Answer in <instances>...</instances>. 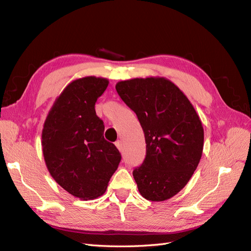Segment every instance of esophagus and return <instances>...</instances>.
<instances>
[{
  "mask_svg": "<svg viewBox=\"0 0 251 251\" xmlns=\"http://www.w3.org/2000/svg\"><path fill=\"white\" fill-rule=\"evenodd\" d=\"M115 146H116V148H117V149H119L120 152H123V143H122V141H117V142H115Z\"/></svg>",
  "mask_w": 251,
  "mask_h": 251,
  "instance_id": "34e87169",
  "label": "esophagus"
}]
</instances>
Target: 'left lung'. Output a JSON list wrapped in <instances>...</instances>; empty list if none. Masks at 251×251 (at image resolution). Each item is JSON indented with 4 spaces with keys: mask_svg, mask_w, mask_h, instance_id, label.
Wrapping results in <instances>:
<instances>
[{
    "mask_svg": "<svg viewBox=\"0 0 251 251\" xmlns=\"http://www.w3.org/2000/svg\"><path fill=\"white\" fill-rule=\"evenodd\" d=\"M115 88L145 132L147 155L132 173L138 190L148 201L172 199L189 182L201 161L204 128L199 114L166 77L126 79Z\"/></svg>",
    "mask_w": 251,
    "mask_h": 251,
    "instance_id": "1",
    "label": "left lung"
}]
</instances>
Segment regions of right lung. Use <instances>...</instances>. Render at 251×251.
I'll return each instance as SVG.
<instances>
[{"instance_id": "obj_1", "label": "right lung", "mask_w": 251, "mask_h": 251, "mask_svg": "<svg viewBox=\"0 0 251 251\" xmlns=\"http://www.w3.org/2000/svg\"><path fill=\"white\" fill-rule=\"evenodd\" d=\"M109 79L84 76L69 83L56 98L42 130V151L50 176L79 200L102 195L119 167L121 153L103 137L96 101Z\"/></svg>"}]
</instances>
